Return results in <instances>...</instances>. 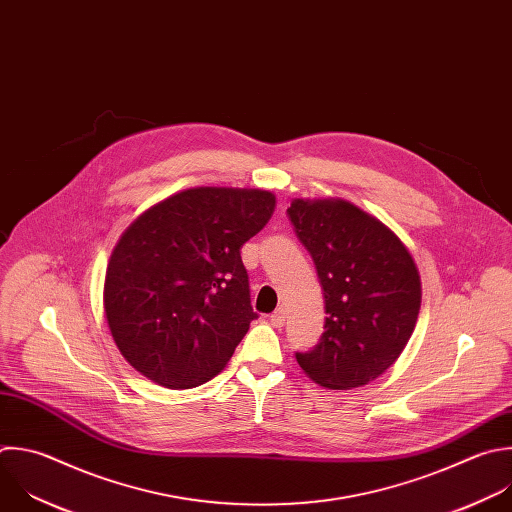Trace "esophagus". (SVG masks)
<instances>
[{
    "label": "esophagus",
    "instance_id": "esophagus-1",
    "mask_svg": "<svg viewBox=\"0 0 512 512\" xmlns=\"http://www.w3.org/2000/svg\"><path fill=\"white\" fill-rule=\"evenodd\" d=\"M269 321L273 327H283L285 325V309H275L271 315H269Z\"/></svg>",
    "mask_w": 512,
    "mask_h": 512
}]
</instances>
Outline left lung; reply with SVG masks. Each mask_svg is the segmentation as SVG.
Segmentation results:
<instances>
[{"label": "left lung", "mask_w": 512, "mask_h": 512, "mask_svg": "<svg viewBox=\"0 0 512 512\" xmlns=\"http://www.w3.org/2000/svg\"><path fill=\"white\" fill-rule=\"evenodd\" d=\"M325 299L319 344L295 352L323 388L350 390L382 376L402 354L420 311V275L404 243L346 201H293L287 209Z\"/></svg>", "instance_id": "left-lung-1"}]
</instances>
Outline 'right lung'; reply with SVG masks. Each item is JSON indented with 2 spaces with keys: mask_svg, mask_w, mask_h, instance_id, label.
I'll list each match as a JSON object with an SVG mask.
<instances>
[{
  "mask_svg": "<svg viewBox=\"0 0 512 512\" xmlns=\"http://www.w3.org/2000/svg\"><path fill=\"white\" fill-rule=\"evenodd\" d=\"M267 191L199 187L142 213L116 243L104 311L126 362L166 388H195L231 360L249 323L241 247L271 219Z\"/></svg>",
  "mask_w": 512,
  "mask_h": 512,
  "instance_id": "obj_1",
  "label": "right lung"
}]
</instances>
